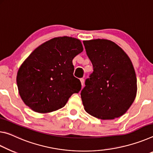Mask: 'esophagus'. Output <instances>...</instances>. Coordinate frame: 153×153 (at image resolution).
Segmentation results:
<instances>
[{"instance_id":"34e87169","label":"esophagus","mask_w":153,"mask_h":153,"mask_svg":"<svg viewBox=\"0 0 153 153\" xmlns=\"http://www.w3.org/2000/svg\"><path fill=\"white\" fill-rule=\"evenodd\" d=\"M80 81H81V85H82V86H83V85H84V82H85V80H84V79H80Z\"/></svg>"}]
</instances>
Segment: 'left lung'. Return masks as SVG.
Here are the masks:
<instances>
[{
  "instance_id": "left-lung-1",
  "label": "left lung",
  "mask_w": 153,
  "mask_h": 153,
  "mask_svg": "<svg viewBox=\"0 0 153 153\" xmlns=\"http://www.w3.org/2000/svg\"><path fill=\"white\" fill-rule=\"evenodd\" d=\"M83 44L94 68L81 93L85 110L102 120L121 117L137 93L136 75L131 59L109 40L84 41Z\"/></svg>"
}]
</instances>
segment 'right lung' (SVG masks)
Instances as JSON below:
<instances>
[{
    "mask_svg": "<svg viewBox=\"0 0 153 153\" xmlns=\"http://www.w3.org/2000/svg\"><path fill=\"white\" fill-rule=\"evenodd\" d=\"M83 51L80 40L56 37L35 49L19 67L17 85L24 104L39 113L64 107L81 89L74 76L72 59Z\"/></svg>",
    "mask_w": 153,
    "mask_h": 153,
    "instance_id": "add662e5",
    "label": "right lung"
}]
</instances>
